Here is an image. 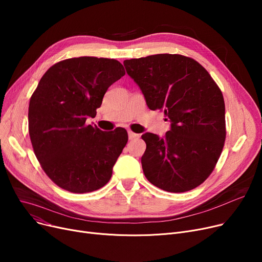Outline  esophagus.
<instances>
[{"label": "esophagus", "mask_w": 262, "mask_h": 262, "mask_svg": "<svg viewBox=\"0 0 262 262\" xmlns=\"http://www.w3.org/2000/svg\"><path fill=\"white\" fill-rule=\"evenodd\" d=\"M128 138L129 140H133V139H136V138H139V135L138 134H135L133 132H128Z\"/></svg>", "instance_id": "esophagus-1"}]
</instances>
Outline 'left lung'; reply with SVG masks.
<instances>
[{"label":"left lung","instance_id":"8db88e82","mask_svg":"<svg viewBox=\"0 0 262 262\" xmlns=\"http://www.w3.org/2000/svg\"><path fill=\"white\" fill-rule=\"evenodd\" d=\"M123 63L147 107L163 112L170 122L164 137L142 135L147 181L174 193L196 188L213 171L224 146L221 90L203 66L183 55L157 54Z\"/></svg>","mask_w":262,"mask_h":262}]
</instances>
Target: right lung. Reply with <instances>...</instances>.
<instances>
[{
  "mask_svg": "<svg viewBox=\"0 0 262 262\" xmlns=\"http://www.w3.org/2000/svg\"><path fill=\"white\" fill-rule=\"evenodd\" d=\"M124 74L116 59L85 56L55 63L41 77L30 101V137L41 167L60 188L87 193L112 178L127 132H103L86 120Z\"/></svg>",
  "mask_w": 262,
  "mask_h": 262,
  "instance_id": "obj_1",
  "label": "right lung"
}]
</instances>
